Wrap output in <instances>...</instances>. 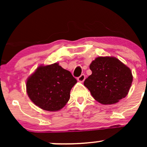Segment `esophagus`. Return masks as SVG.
<instances>
[{
	"mask_svg": "<svg viewBox=\"0 0 147 147\" xmlns=\"http://www.w3.org/2000/svg\"><path fill=\"white\" fill-rule=\"evenodd\" d=\"M85 79H86V76H85V75H82L80 76V77H79L78 78H77V80L79 81V82H83L84 80H85Z\"/></svg>",
	"mask_w": 147,
	"mask_h": 147,
	"instance_id": "1",
	"label": "esophagus"
}]
</instances>
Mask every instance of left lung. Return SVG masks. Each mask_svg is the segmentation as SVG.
Masks as SVG:
<instances>
[{
  "label": "left lung",
  "instance_id": "8db88e82",
  "mask_svg": "<svg viewBox=\"0 0 147 147\" xmlns=\"http://www.w3.org/2000/svg\"><path fill=\"white\" fill-rule=\"evenodd\" d=\"M92 71L84 81L96 101L102 104H113L124 98L133 82L129 67L113 57H99L90 65Z\"/></svg>",
  "mask_w": 147,
  "mask_h": 147
}]
</instances>
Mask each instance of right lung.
<instances>
[{
  "label": "right lung",
  "mask_w": 147,
  "mask_h": 147,
  "mask_svg": "<svg viewBox=\"0 0 147 147\" xmlns=\"http://www.w3.org/2000/svg\"><path fill=\"white\" fill-rule=\"evenodd\" d=\"M76 83L70 71L55 63L38 67L28 77L26 90L35 105L45 111H57L68 102Z\"/></svg>",
  "instance_id": "obj_1"
}]
</instances>
